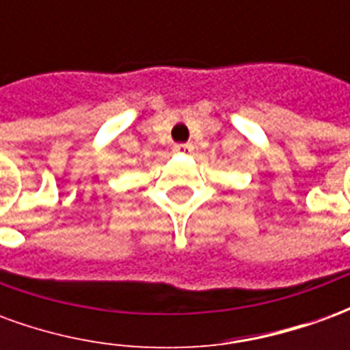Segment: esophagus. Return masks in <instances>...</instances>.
Returning a JSON list of instances; mask_svg holds the SVG:
<instances>
[{"instance_id": "obj_1", "label": "esophagus", "mask_w": 350, "mask_h": 350, "mask_svg": "<svg viewBox=\"0 0 350 350\" xmlns=\"http://www.w3.org/2000/svg\"><path fill=\"white\" fill-rule=\"evenodd\" d=\"M174 152L176 153H189V152H193V144H189V142H182V144H176L174 146Z\"/></svg>"}]
</instances>
